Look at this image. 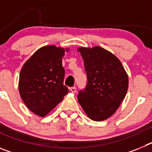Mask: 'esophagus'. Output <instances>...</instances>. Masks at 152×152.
Instances as JSON below:
<instances>
[{
  "label": "esophagus",
  "mask_w": 152,
  "mask_h": 152,
  "mask_svg": "<svg viewBox=\"0 0 152 152\" xmlns=\"http://www.w3.org/2000/svg\"><path fill=\"white\" fill-rule=\"evenodd\" d=\"M70 91H72V93H75L76 92V88L75 87H72V88H70Z\"/></svg>",
  "instance_id": "esophagus-1"
}]
</instances>
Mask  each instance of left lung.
Masks as SVG:
<instances>
[{
	"instance_id": "1",
	"label": "left lung",
	"mask_w": 152,
	"mask_h": 152,
	"mask_svg": "<svg viewBox=\"0 0 152 152\" xmlns=\"http://www.w3.org/2000/svg\"><path fill=\"white\" fill-rule=\"evenodd\" d=\"M88 84L80 91L77 100L88 117L103 121L115 113L124 100L129 77L121 61L100 46L80 47Z\"/></svg>"
}]
</instances>
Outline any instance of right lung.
<instances>
[{"mask_svg":"<svg viewBox=\"0 0 152 152\" xmlns=\"http://www.w3.org/2000/svg\"><path fill=\"white\" fill-rule=\"evenodd\" d=\"M68 49L45 45L23 64L20 74L19 91L26 107L44 117L68 93L64 85L62 57Z\"/></svg>","mask_w":152,"mask_h":152,"instance_id":"right-lung-1","label":"right lung"}]
</instances>
